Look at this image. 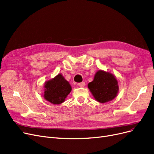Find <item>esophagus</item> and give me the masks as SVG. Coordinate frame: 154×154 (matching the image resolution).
<instances>
[{"mask_svg": "<svg viewBox=\"0 0 154 154\" xmlns=\"http://www.w3.org/2000/svg\"><path fill=\"white\" fill-rule=\"evenodd\" d=\"M78 85H79V86H80V87H84L85 86V82H80V83H79Z\"/></svg>", "mask_w": 154, "mask_h": 154, "instance_id": "obj_1", "label": "esophagus"}]
</instances>
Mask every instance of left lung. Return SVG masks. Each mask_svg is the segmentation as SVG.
Masks as SVG:
<instances>
[{
  "mask_svg": "<svg viewBox=\"0 0 154 154\" xmlns=\"http://www.w3.org/2000/svg\"><path fill=\"white\" fill-rule=\"evenodd\" d=\"M94 98L100 103L114 99L119 90L118 82L112 74L99 70L95 74L93 81L88 85Z\"/></svg>",
  "mask_w": 154,
  "mask_h": 154,
  "instance_id": "1",
  "label": "left lung"
}]
</instances>
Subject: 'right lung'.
<instances>
[{
	"mask_svg": "<svg viewBox=\"0 0 154 154\" xmlns=\"http://www.w3.org/2000/svg\"><path fill=\"white\" fill-rule=\"evenodd\" d=\"M44 98L50 103L59 105L65 101V99L72 90L70 85L61 74L45 83Z\"/></svg>",
	"mask_w": 154,
	"mask_h": 154,
	"instance_id": "add662e5",
	"label": "right lung"
}]
</instances>
